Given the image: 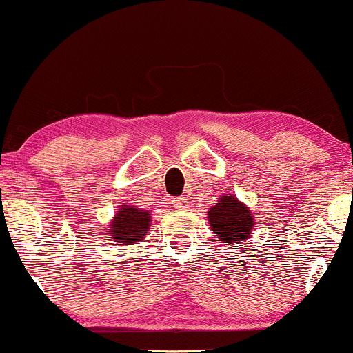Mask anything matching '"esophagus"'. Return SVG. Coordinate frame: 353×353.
<instances>
[{"instance_id": "34e87169", "label": "esophagus", "mask_w": 353, "mask_h": 353, "mask_svg": "<svg viewBox=\"0 0 353 353\" xmlns=\"http://www.w3.org/2000/svg\"><path fill=\"white\" fill-rule=\"evenodd\" d=\"M185 205H188V199L185 197H179L174 201V207H177V209H184Z\"/></svg>"}]
</instances>
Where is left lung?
<instances>
[{"instance_id": "left-lung-1", "label": "left lung", "mask_w": 353, "mask_h": 353, "mask_svg": "<svg viewBox=\"0 0 353 353\" xmlns=\"http://www.w3.org/2000/svg\"><path fill=\"white\" fill-rule=\"evenodd\" d=\"M209 223L215 236H219L223 243L240 245L252 236L253 215L245 203L230 194L220 195L219 202L210 207Z\"/></svg>"}]
</instances>
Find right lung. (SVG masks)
Returning a JSON list of instances; mask_svg holds the SVG:
<instances>
[{"label":"right lung","mask_w":353,"mask_h":353,"mask_svg":"<svg viewBox=\"0 0 353 353\" xmlns=\"http://www.w3.org/2000/svg\"><path fill=\"white\" fill-rule=\"evenodd\" d=\"M151 227V214L134 205H121L108 225L110 239L120 245H133L146 236Z\"/></svg>","instance_id":"1"}]
</instances>
